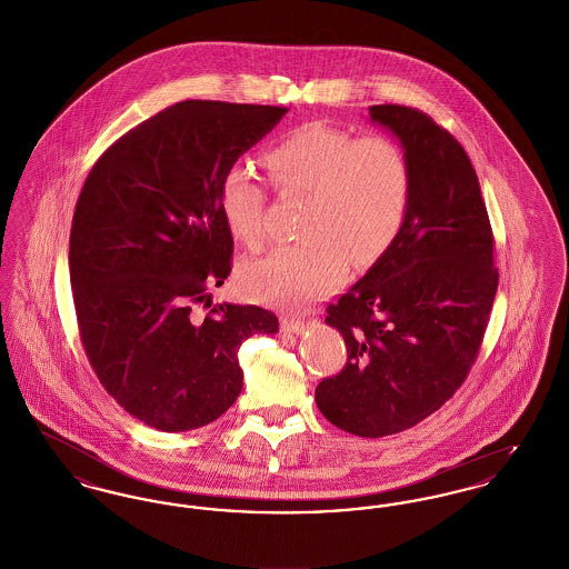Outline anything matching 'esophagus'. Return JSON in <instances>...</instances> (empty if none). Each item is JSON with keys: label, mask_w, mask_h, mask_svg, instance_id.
<instances>
[{"label": "esophagus", "mask_w": 569, "mask_h": 569, "mask_svg": "<svg viewBox=\"0 0 569 569\" xmlns=\"http://www.w3.org/2000/svg\"><path fill=\"white\" fill-rule=\"evenodd\" d=\"M281 330H283V332H295V335H298V332L305 330V322L286 316V318H281Z\"/></svg>", "instance_id": "34e87169"}]
</instances>
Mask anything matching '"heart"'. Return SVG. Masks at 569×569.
Returning <instances> with one entry per match:
<instances>
[{"label": "heart", "instance_id": "obj_1", "mask_svg": "<svg viewBox=\"0 0 569 569\" xmlns=\"http://www.w3.org/2000/svg\"><path fill=\"white\" fill-rule=\"evenodd\" d=\"M281 196L302 198L297 243L239 269L244 297L302 309L330 295L356 267L379 260L406 223L411 172L406 153L383 136L353 138L325 123L286 132L262 153ZM217 204L230 234L249 249L269 239L267 191L243 166L223 172Z\"/></svg>", "mask_w": 569, "mask_h": 569}]
</instances>
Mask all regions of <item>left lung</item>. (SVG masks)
Masks as SVG:
<instances>
[{"instance_id": "8db88e82", "label": "left lung", "mask_w": 569, "mask_h": 569, "mask_svg": "<svg viewBox=\"0 0 569 569\" xmlns=\"http://www.w3.org/2000/svg\"><path fill=\"white\" fill-rule=\"evenodd\" d=\"M411 172L406 223L388 251L328 305L348 362L316 388L335 427L383 437L411 429L467 378L485 339L499 272L480 183L459 140L418 109L378 104Z\"/></svg>"}]
</instances>
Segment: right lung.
I'll use <instances>...</instances> for the list:
<instances>
[{
    "label": "right lung",
    "instance_id": "obj_1",
    "mask_svg": "<svg viewBox=\"0 0 569 569\" xmlns=\"http://www.w3.org/2000/svg\"><path fill=\"white\" fill-rule=\"evenodd\" d=\"M286 112L179 102L112 142L82 186L68 260L84 353L110 397L163 433L217 420L243 388L241 343L279 330L256 305L191 309L211 307L232 269L219 181Z\"/></svg>",
    "mask_w": 569,
    "mask_h": 569
}]
</instances>
